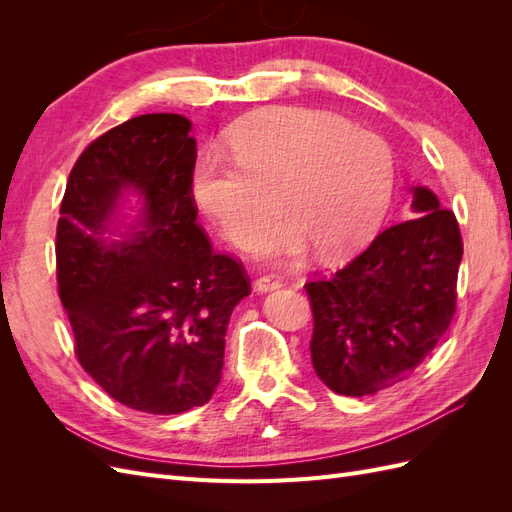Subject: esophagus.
Returning a JSON list of instances; mask_svg holds the SVG:
<instances>
[{
	"label": "esophagus",
	"instance_id": "esophagus-1",
	"mask_svg": "<svg viewBox=\"0 0 512 512\" xmlns=\"http://www.w3.org/2000/svg\"><path fill=\"white\" fill-rule=\"evenodd\" d=\"M277 288H282V280H280V277H275V275H260V277H256V282H254L256 292H271V290H277Z\"/></svg>",
	"mask_w": 512,
	"mask_h": 512
}]
</instances>
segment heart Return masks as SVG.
Wrapping results in <instances>:
<instances>
[{"label":"heart","mask_w":512,"mask_h":512,"mask_svg":"<svg viewBox=\"0 0 512 512\" xmlns=\"http://www.w3.org/2000/svg\"><path fill=\"white\" fill-rule=\"evenodd\" d=\"M235 160L205 156L194 166L198 207L230 241L256 235L282 207L292 215L250 243L258 256H299L309 241L322 256L359 247L391 203L395 162L382 136L344 117L277 106L230 132Z\"/></svg>","instance_id":"1"}]
</instances>
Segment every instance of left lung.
<instances>
[{
    "label": "left lung",
    "mask_w": 512,
    "mask_h": 512,
    "mask_svg": "<svg viewBox=\"0 0 512 512\" xmlns=\"http://www.w3.org/2000/svg\"><path fill=\"white\" fill-rule=\"evenodd\" d=\"M463 243L455 213L412 188V218L382 230L329 280L305 284L318 378L348 397L408 378L455 316Z\"/></svg>",
    "instance_id": "left-lung-1"
}]
</instances>
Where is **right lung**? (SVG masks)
I'll return each instance as SVG.
<instances>
[{
	"mask_svg": "<svg viewBox=\"0 0 512 512\" xmlns=\"http://www.w3.org/2000/svg\"><path fill=\"white\" fill-rule=\"evenodd\" d=\"M192 121L134 117L76 160L57 222V284L87 374L119 404L181 414L222 378L232 309L250 294L241 262L196 224ZM128 195L137 209L123 214Z\"/></svg>",
	"mask_w": 512,
	"mask_h": 512,
	"instance_id": "add662e5",
	"label": "right lung"
}]
</instances>
